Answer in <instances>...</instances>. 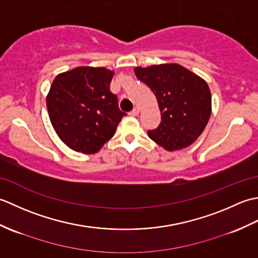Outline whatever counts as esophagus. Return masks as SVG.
Segmentation results:
<instances>
[{"label": "esophagus", "mask_w": 258, "mask_h": 258, "mask_svg": "<svg viewBox=\"0 0 258 258\" xmlns=\"http://www.w3.org/2000/svg\"><path fill=\"white\" fill-rule=\"evenodd\" d=\"M128 114L131 115V116H138V115L140 114V109L138 107H135L133 111H131Z\"/></svg>", "instance_id": "34e87169"}]
</instances>
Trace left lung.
<instances>
[{
  "mask_svg": "<svg viewBox=\"0 0 258 258\" xmlns=\"http://www.w3.org/2000/svg\"><path fill=\"white\" fill-rule=\"evenodd\" d=\"M134 72L155 94L162 114L160 125L147 132L149 138L171 152L194 143L212 112L206 82L178 64L135 68Z\"/></svg>",
  "mask_w": 258,
  "mask_h": 258,
  "instance_id": "obj_1",
  "label": "left lung"
}]
</instances>
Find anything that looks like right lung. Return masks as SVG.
<instances>
[{
  "instance_id": "1",
  "label": "right lung",
  "mask_w": 258,
  "mask_h": 258,
  "mask_svg": "<svg viewBox=\"0 0 258 258\" xmlns=\"http://www.w3.org/2000/svg\"><path fill=\"white\" fill-rule=\"evenodd\" d=\"M114 72L81 67L58 74L46 97L51 123L70 149L94 154L113 138L126 115L109 91Z\"/></svg>"
}]
</instances>
